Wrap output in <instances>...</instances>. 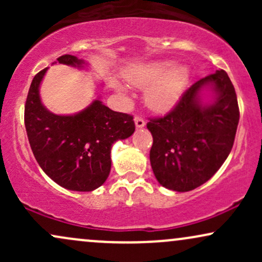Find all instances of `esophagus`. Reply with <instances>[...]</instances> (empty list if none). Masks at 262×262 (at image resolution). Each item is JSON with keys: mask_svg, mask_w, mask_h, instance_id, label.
Wrapping results in <instances>:
<instances>
[{"mask_svg": "<svg viewBox=\"0 0 262 262\" xmlns=\"http://www.w3.org/2000/svg\"><path fill=\"white\" fill-rule=\"evenodd\" d=\"M134 122H135V127H137V128H143L144 125H145V121H144L143 117L137 116L134 118Z\"/></svg>", "mask_w": 262, "mask_h": 262, "instance_id": "34e87169", "label": "esophagus"}]
</instances>
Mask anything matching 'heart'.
Wrapping results in <instances>:
<instances>
[{"mask_svg":"<svg viewBox=\"0 0 262 262\" xmlns=\"http://www.w3.org/2000/svg\"><path fill=\"white\" fill-rule=\"evenodd\" d=\"M125 79L135 86L151 85L146 92L148 104L152 110L167 111L181 98L189 81V69L173 66L170 60H159L135 66L125 74Z\"/></svg>","mask_w":262,"mask_h":262,"instance_id":"heart-1","label":"heart"}]
</instances>
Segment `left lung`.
Returning <instances> with one entry per match:
<instances>
[{"mask_svg": "<svg viewBox=\"0 0 262 262\" xmlns=\"http://www.w3.org/2000/svg\"><path fill=\"white\" fill-rule=\"evenodd\" d=\"M207 86L215 95L210 104L200 97ZM237 123L236 93L224 70L194 82L173 110L146 124L152 135L150 164L159 183L187 192L208 181L231 151Z\"/></svg>", "mask_w": 262, "mask_h": 262, "instance_id": "8db88e82", "label": "left lung"}]
</instances>
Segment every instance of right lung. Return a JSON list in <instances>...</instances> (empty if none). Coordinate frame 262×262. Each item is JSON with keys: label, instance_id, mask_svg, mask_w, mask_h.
<instances>
[{"label": "right lung", "instance_id": "right-lung-1", "mask_svg": "<svg viewBox=\"0 0 262 262\" xmlns=\"http://www.w3.org/2000/svg\"><path fill=\"white\" fill-rule=\"evenodd\" d=\"M56 60L75 68L85 66L83 60L69 54ZM47 70L45 68L34 76L25 106V124L32 151L41 170L61 187L93 191L110 175L114 141L127 139L134 133L133 116L114 112L98 98L73 116L49 112L39 96Z\"/></svg>", "mask_w": 262, "mask_h": 262}]
</instances>
